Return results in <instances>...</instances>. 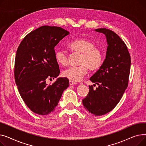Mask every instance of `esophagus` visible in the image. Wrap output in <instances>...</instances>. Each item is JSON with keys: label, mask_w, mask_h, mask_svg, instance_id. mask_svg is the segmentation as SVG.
I'll use <instances>...</instances> for the list:
<instances>
[{"label": "esophagus", "mask_w": 146, "mask_h": 146, "mask_svg": "<svg viewBox=\"0 0 146 146\" xmlns=\"http://www.w3.org/2000/svg\"><path fill=\"white\" fill-rule=\"evenodd\" d=\"M69 84H70V85H76L77 83H76L75 82H73L72 80H69Z\"/></svg>", "instance_id": "esophagus-1"}]
</instances>
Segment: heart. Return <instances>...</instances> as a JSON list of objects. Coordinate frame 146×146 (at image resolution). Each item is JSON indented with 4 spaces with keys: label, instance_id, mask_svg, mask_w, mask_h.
I'll return each instance as SVG.
<instances>
[{
    "label": "heart",
    "instance_id": "heart-1",
    "mask_svg": "<svg viewBox=\"0 0 146 146\" xmlns=\"http://www.w3.org/2000/svg\"><path fill=\"white\" fill-rule=\"evenodd\" d=\"M68 48L73 51L81 53L78 66L71 67L63 72L64 77L74 81L81 80L86 74L88 68L91 71L96 70L102 64V52L95 43L85 38H78L68 44ZM55 58L58 64L67 66L68 57L66 52L57 50L55 52Z\"/></svg>",
    "mask_w": 146,
    "mask_h": 146
}]
</instances>
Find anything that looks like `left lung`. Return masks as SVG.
<instances>
[{"mask_svg": "<svg viewBox=\"0 0 146 146\" xmlns=\"http://www.w3.org/2000/svg\"><path fill=\"white\" fill-rule=\"evenodd\" d=\"M95 31L105 34L108 47L104 63L90 78L98 87L94 89L89 86V94L82 103L90 113L101 116L116 106L127 89L131 57L127 45L115 33L105 28Z\"/></svg>", "mask_w": 146, "mask_h": 146, "instance_id": "8db88e82", "label": "left lung"}]
</instances>
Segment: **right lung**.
<instances>
[{"label": "right lung", "mask_w": 146, "mask_h": 146, "mask_svg": "<svg viewBox=\"0 0 146 146\" xmlns=\"http://www.w3.org/2000/svg\"><path fill=\"white\" fill-rule=\"evenodd\" d=\"M70 34L58 27L42 26L25 36L18 48L15 60V80L19 94L28 108L46 115L55 110L63 91L69 86L66 78H57L52 85L46 80L60 74L54 47Z\"/></svg>", "instance_id": "1"}]
</instances>
